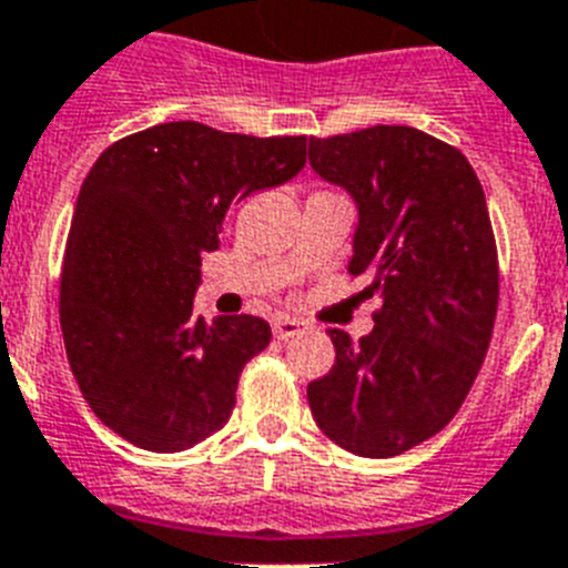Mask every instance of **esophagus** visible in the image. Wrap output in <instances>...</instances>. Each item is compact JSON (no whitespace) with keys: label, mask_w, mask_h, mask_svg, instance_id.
I'll return each instance as SVG.
<instances>
[{"label":"esophagus","mask_w":568,"mask_h":568,"mask_svg":"<svg viewBox=\"0 0 568 568\" xmlns=\"http://www.w3.org/2000/svg\"><path fill=\"white\" fill-rule=\"evenodd\" d=\"M306 326H308L306 321H297V317H285V314H280V317H274V321H271V328H274L276 341H288V337L300 335V332H303Z\"/></svg>","instance_id":"obj_1"}]
</instances>
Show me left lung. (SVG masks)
<instances>
[{"instance_id":"obj_1","label":"left lung","mask_w":568,"mask_h":568,"mask_svg":"<svg viewBox=\"0 0 568 568\" xmlns=\"http://www.w3.org/2000/svg\"><path fill=\"white\" fill-rule=\"evenodd\" d=\"M308 164L357 202L352 274H373L375 328H328L335 366L308 384L323 433L387 459L445 430L485 361L499 303L497 240L474 166L413 126L308 138Z\"/></svg>"}]
</instances>
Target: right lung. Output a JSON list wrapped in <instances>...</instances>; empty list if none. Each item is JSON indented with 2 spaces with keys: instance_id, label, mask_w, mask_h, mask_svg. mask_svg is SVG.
I'll list each match as a JSON object with an SVG mask.
<instances>
[{
  "instance_id": "obj_1",
  "label": "right lung",
  "mask_w": 568,
  "mask_h": 568,
  "mask_svg": "<svg viewBox=\"0 0 568 568\" xmlns=\"http://www.w3.org/2000/svg\"><path fill=\"white\" fill-rule=\"evenodd\" d=\"M306 135L159 123L100 152L60 274L65 355L85 404L121 438L179 454L222 430L245 364L271 341L251 314H193L202 254L233 204L294 179Z\"/></svg>"
}]
</instances>
